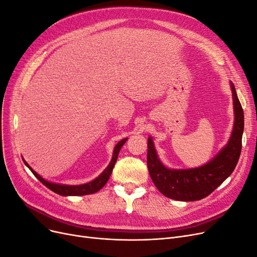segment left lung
Here are the masks:
<instances>
[{"instance_id": "1", "label": "left lung", "mask_w": 257, "mask_h": 257, "mask_svg": "<svg viewBox=\"0 0 257 257\" xmlns=\"http://www.w3.org/2000/svg\"><path fill=\"white\" fill-rule=\"evenodd\" d=\"M234 108V125L227 143L207 163L194 168L176 169L160 160L154 140L148 138L147 166L151 180L160 193L178 201H197L207 197L229 178L238 162L243 134V110L230 82Z\"/></svg>"}]
</instances>
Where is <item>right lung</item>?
I'll list each match as a JSON object with an SVG mask.
<instances>
[{
  "label": "right lung",
  "instance_id": "obj_1",
  "mask_svg": "<svg viewBox=\"0 0 257 257\" xmlns=\"http://www.w3.org/2000/svg\"><path fill=\"white\" fill-rule=\"evenodd\" d=\"M127 138L123 139L121 141H119L118 143L114 147L113 150V156L112 159L110 161L109 165L106 167V169L103 170V172L96 178L92 180V181L88 182V183H84V184H79V185H68V184H60V183H54L51 181H47V180L43 179L39 174H37L35 170L28 165V163L26 161L23 159V162L24 164L31 169V172L35 175V177L39 180V181L44 184L47 188H50L51 191H53L54 193L58 194L60 196H84V195H91V194H95L97 193L98 191L106 185V183L108 182V180L112 174V170L114 165L116 163V160L119 154V150L121 149L122 145L126 143L127 142Z\"/></svg>",
  "mask_w": 257,
  "mask_h": 257
}]
</instances>
